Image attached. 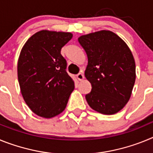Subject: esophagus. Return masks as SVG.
Wrapping results in <instances>:
<instances>
[{
	"instance_id": "esophagus-1",
	"label": "esophagus",
	"mask_w": 153,
	"mask_h": 153,
	"mask_svg": "<svg viewBox=\"0 0 153 153\" xmlns=\"http://www.w3.org/2000/svg\"><path fill=\"white\" fill-rule=\"evenodd\" d=\"M76 77H77V79H79V81L83 80V78H84V75H83V73H79V74H78L77 75H76Z\"/></svg>"
}]
</instances>
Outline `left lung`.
I'll list each match as a JSON object with an SVG mask.
<instances>
[{
	"instance_id": "left-lung-1",
	"label": "left lung",
	"mask_w": 153,
	"mask_h": 153,
	"mask_svg": "<svg viewBox=\"0 0 153 153\" xmlns=\"http://www.w3.org/2000/svg\"><path fill=\"white\" fill-rule=\"evenodd\" d=\"M78 41L85 50L88 64L85 76L92 86L86 95L95 111L113 115L129 100L136 80V63L124 40L110 30L82 35Z\"/></svg>"
}]
</instances>
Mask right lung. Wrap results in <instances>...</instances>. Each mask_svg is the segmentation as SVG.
<instances>
[{
    "label": "right lung",
    "mask_w": 153,
    "mask_h": 153,
    "mask_svg": "<svg viewBox=\"0 0 153 153\" xmlns=\"http://www.w3.org/2000/svg\"><path fill=\"white\" fill-rule=\"evenodd\" d=\"M72 37L69 32L43 30L32 35L21 49L17 63L21 94L39 117L50 119L61 113L74 90L60 53Z\"/></svg>",
    "instance_id": "1"
}]
</instances>
